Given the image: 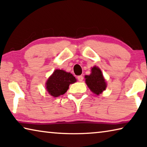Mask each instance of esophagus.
<instances>
[{"mask_svg":"<svg viewBox=\"0 0 147 147\" xmlns=\"http://www.w3.org/2000/svg\"><path fill=\"white\" fill-rule=\"evenodd\" d=\"M78 79L79 81H82L83 80V76H78Z\"/></svg>","mask_w":147,"mask_h":147,"instance_id":"1","label":"esophagus"}]
</instances>
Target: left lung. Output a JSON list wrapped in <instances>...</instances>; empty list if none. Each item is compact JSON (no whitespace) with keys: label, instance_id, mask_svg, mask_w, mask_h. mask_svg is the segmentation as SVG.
<instances>
[{"label":"left lung","instance_id":"obj_1","mask_svg":"<svg viewBox=\"0 0 147 147\" xmlns=\"http://www.w3.org/2000/svg\"><path fill=\"white\" fill-rule=\"evenodd\" d=\"M85 81L90 90L96 94L99 95L106 88V83L103 78L102 71L98 67L92 68L90 76H85Z\"/></svg>","mask_w":147,"mask_h":147}]
</instances>
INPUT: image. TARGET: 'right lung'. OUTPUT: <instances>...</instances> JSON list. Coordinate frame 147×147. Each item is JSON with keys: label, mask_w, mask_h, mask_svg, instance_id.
<instances>
[{"label": "right lung", "mask_w": 147, "mask_h": 147, "mask_svg": "<svg viewBox=\"0 0 147 147\" xmlns=\"http://www.w3.org/2000/svg\"><path fill=\"white\" fill-rule=\"evenodd\" d=\"M76 79L71 74L62 69H56L52 76L48 79L46 88L53 97L62 95L68 90L69 84L74 83Z\"/></svg>", "instance_id": "add662e5"}]
</instances>
